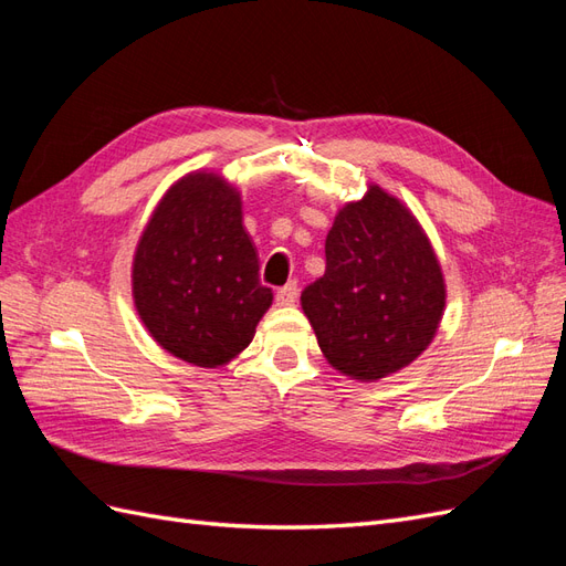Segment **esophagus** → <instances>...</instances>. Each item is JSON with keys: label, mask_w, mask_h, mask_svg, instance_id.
Here are the masks:
<instances>
[{"label": "esophagus", "mask_w": 566, "mask_h": 566, "mask_svg": "<svg viewBox=\"0 0 566 566\" xmlns=\"http://www.w3.org/2000/svg\"><path fill=\"white\" fill-rule=\"evenodd\" d=\"M297 295H300V285H297V281H290V283H285L283 287H279L276 302H279L281 306H290V304H295Z\"/></svg>", "instance_id": "1"}]
</instances>
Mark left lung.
<instances>
[{
	"label": "left lung",
	"mask_w": 566,
	"mask_h": 566,
	"mask_svg": "<svg viewBox=\"0 0 566 566\" xmlns=\"http://www.w3.org/2000/svg\"><path fill=\"white\" fill-rule=\"evenodd\" d=\"M447 304L441 266L416 217L370 186L325 238V273L302 310L328 361L354 380H380L427 349Z\"/></svg>",
	"instance_id": "left-lung-1"
}]
</instances>
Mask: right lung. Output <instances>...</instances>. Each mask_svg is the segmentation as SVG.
<instances>
[{
	"instance_id": "add662e5",
	"label": "right lung",
	"mask_w": 566,
	"mask_h": 566,
	"mask_svg": "<svg viewBox=\"0 0 566 566\" xmlns=\"http://www.w3.org/2000/svg\"><path fill=\"white\" fill-rule=\"evenodd\" d=\"M134 304L158 345L214 368L243 352L273 300L243 227L241 193L208 172L177 181L134 254Z\"/></svg>"
}]
</instances>
